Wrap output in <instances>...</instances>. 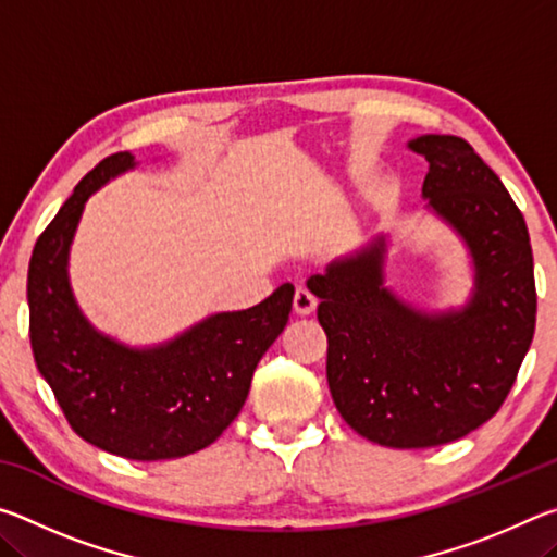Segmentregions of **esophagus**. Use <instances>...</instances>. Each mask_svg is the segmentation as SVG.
<instances>
[{
  "mask_svg": "<svg viewBox=\"0 0 557 557\" xmlns=\"http://www.w3.org/2000/svg\"><path fill=\"white\" fill-rule=\"evenodd\" d=\"M292 305H295L297 314H312L317 309V297L307 287H297L295 301H292Z\"/></svg>",
  "mask_w": 557,
  "mask_h": 557,
  "instance_id": "34e87169",
  "label": "esophagus"
}]
</instances>
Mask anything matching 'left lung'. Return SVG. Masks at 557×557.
Here are the masks:
<instances>
[{"instance_id":"8db88e82","label":"left lung","mask_w":557,"mask_h":557,"mask_svg":"<svg viewBox=\"0 0 557 557\" xmlns=\"http://www.w3.org/2000/svg\"><path fill=\"white\" fill-rule=\"evenodd\" d=\"M408 149L430 164L425 211L467 248L465 305L430 312L385 285L383 233L307 280L336 410L395 449L447 445L492 420L535 332L531 238L502 178L455 135L414 137Z\"/></svg>"}]
</instances>
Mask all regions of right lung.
<instances>
[{"label": "right lung", "mask_w": 557, "mask_h": 557, "mask_svg": "<svg viewBox=\"0 0 557 557\" xmlns=\"http://www.w3.org/2000/svg\"><path fill=\"white\" fill-rule=\"evenodd\" d=\"M135 166V157L117 152L83 176L34 245L26 299L36 369L71 428L110 455L157 461L194 455L223 435L287 324L295 287L285 282L256 307L211 314L152 346L92 326L71 287V245L90 196Z\"/></svg>", "instance_id": "right-lung-1"}]
</instances>
